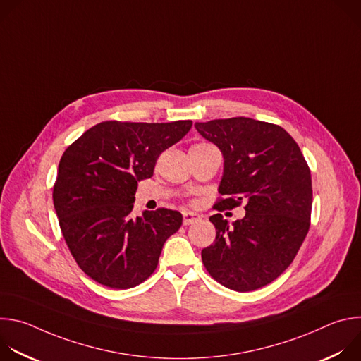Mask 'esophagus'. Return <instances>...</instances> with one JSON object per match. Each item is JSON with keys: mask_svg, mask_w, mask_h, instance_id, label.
I'll return each instance as SVG.
<instances>
[{"mask_svg": "<svg viewBox=\"0 0 361 361\" xmlns=\"http://www.w3.org/2000/svg\"><path fill=\"white\" fill-rule=\"evenodd\" d=\"M200 219L201 217L197 213H192V212H184L183 213V223H184V226H190V224H192L194 221H197Z\"/></svg>", "mask_w": 361, "mask_h": 361, "instance_id": "1", "label": "esophagus"}]
</instances>
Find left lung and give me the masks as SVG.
I'll return each instance as SVG.
<instances>
[{"instance_id":"8db88e82","label":"left lung","mask_w":361,"mask_h":361,"mask_svg":"<svg viewBox=\"0 0 361 361\" xmlns=\"http://www.w3.org/2000/svg\"><path fill=\"white\" fill-rule=\"evenodd\" d=\"M224 159L214 207L245 202V216L231 226L221 214L210 221L216 241L201 251L210 276L234 291H251L276 280L294 260L308 228L312 174L300 147L280 126L247 117L195 123Z\"/></svg>"}]
</instances>
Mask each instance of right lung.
Masks as SVG:
<instances>
[{"mask_svg":"<svg viewBox=\"0 0 361 361\" xmlns=\"http://www.w3.org/2000/svg\"><path fill=\"white\" fill-rule=\"evenodd\" d=\"M191 126V120L104 121L64 151L54 209L77 264L97 283L126 290L156 270L163 245L181 227L183 216L159 209L134 219L135 191L138 181L152 177L160 154Z\"/></svg>","mask_w":361,"mask_h":361,"instance_id":"right-lung-1","label":"right lung"}]
</instances>
